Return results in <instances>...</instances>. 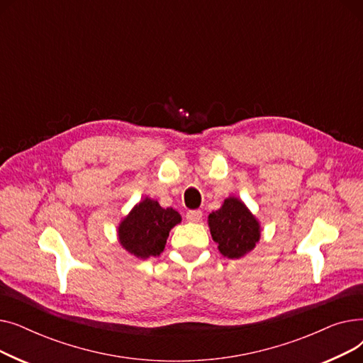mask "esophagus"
I'll list each match as a JSON object with an SVG mask.
<instances>
[{"instance_id": "esophagus-1", "label": "esophagus", "mask_w": 363, "mask_h": 363, "mask_svg": "<svg viewBox=\"0 0 363 363\" xmlns=\"http://www.w3.org/2000/svg\"><path fill=\"white\" fill-rule=\"evenodd\" d=\"M201 218H203L201 211H189V212L186 213V220H188V222L197 223V222L201 220Z\"/></svg>"}]
</instances>
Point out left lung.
Returning <instances> with one entry per match:
<instances>
[{
  "label": "left lung",
  "mask_w": 363,
  "mask_h": 363,
  "mask_svg": "<svg viewBox=\"0 0 363 363\" xmlns=\"http://www.w3.org/2000/svg\"><path fill=\"white\" fill-rule=\"evenodd\" d=\"M218 250L228 259H240L250 253L260 240L257 218L240 199L228 197L220 208L207 218Z\"/></svg>",
  "instance_id": "left-lung-1"
}]
</instances>
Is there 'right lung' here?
Segmentation results:
<instances>
[{
	"label": "right lung",
	"instance_id": "1",
	"mask_svg": "<svg viewBox=\"0 0 363 363\" xmlns=\"http://www.w3.org/2000/svg\"><path fill=\"white\" fill-rule=\"evenodd\" d=\"M181 219L175 208H163L156 200L145 197L121 220L118 226L119 242L128 253L138 259L159 256L170 230L181 223Z\"/></svg>",
	"mask_w": 363,
	"mask_h": 363
}]
</instances>
